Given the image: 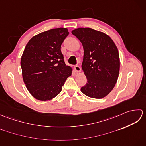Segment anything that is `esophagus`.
<instances>
[{
	"instance_id": "34e87169",
	"label": "esophagus",
	"mask_w": 146,
	"mask_h": 146,
	"mask_svg": "<svg viewBox=\"0 0 146 146\" xmlns=\"http://www.w3.org/2000/svg\"><path fill=\"white\" fill-rule=\"evenodd\" d=\"M74 68H75V70L76 72H77V73L80 72V71H81V70H82L81 68H80L79 66H78V65H76Z\"/></svg>"
}]
</instances>
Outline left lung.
<instances>
[{
    "mask_svg": "<svg viewBox=\"0 0 146 146\" xmlns=\"http://www.w3.org/2000/svg\"><path fill=\"white\" fill-rule=\"evenodd\" d=\"M71 33L83 45L82 65L87 83L81 91L89 97L102 98L114 88L119 77L120 58L113 40L106 34L89 27H79Z\"/></svg>",
    "mask_w": 146,
    "mask_h": 146,
    "instance_id": "8db88e82",
    "label": "left lung"
}]
</instances>
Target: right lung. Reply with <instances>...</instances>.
Returning a JSON list of instances; mask_svg holds the SVG:
<instances>
[{"label": "right lung", "instance_id": "1", "mask_svg": "<svg viewBox=\"0 0 146 146\" xmlns=\"http://www.w3.org/2000/svg\"><path fill=\"white\" fill-rule=\"evenodd\" d=\"M69 35L59 27L38 34L31 39L21 56L23 81L27 90L38 100H51L60 94L72 68L64 63L61 46Z\"/></svg>", "mask_w": 146, "mask_h": 146}]
</instances>
